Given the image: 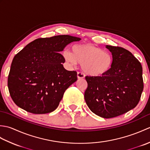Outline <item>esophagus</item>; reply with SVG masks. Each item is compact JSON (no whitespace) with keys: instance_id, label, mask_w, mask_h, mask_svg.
<instances>
[{"instance_id":"esophagus-1","label":"esophagus","mask_w":150,"mask_h":150,"mask_svg":"<svg viewBox=\"0 0 150 150\" xmlns=\"http://www.w3.org/2000/svg\"><path fill=\"white\" fill-rule=\"evenodd\" d=\"M77 77L78 79H82L84 78V75L82 73L78 72L77 75Z\"/></svg>"}]
</instances>
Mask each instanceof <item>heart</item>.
I'll return each mask as SVG.
<instances>
[{
  "mask_svg": "<svg viewBox=\"0 0 150 150\" xmlns=\"http://www.w3.org/2000/svg\"><path fill=\"white\" fill-rule=\"evenodd\" d=\"M63 57L71 65L81 64L86 74L91 77H102L110 71L113 63L111 54L91 44H82L72 47V53L65 50Z\"/></svg>",
  "mask_w": 150,
  "mask_h": 150,
  "instance_id": "heart-1",
  "label": "heart"
}]
</instances>
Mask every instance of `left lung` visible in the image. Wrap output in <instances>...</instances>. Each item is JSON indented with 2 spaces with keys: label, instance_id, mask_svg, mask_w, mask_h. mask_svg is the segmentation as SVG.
I'll list each match as a JSON object with an SVG mask.
<instances>
[{
  "label": "left lung",
  "instance_id": "8db88e82",
  "mask_svg": "<svg viewBox=\"0 0 150 150\" xmlns=\"http://www.w3.org/2000/svg\"><path fill=\"white\" fill-rule=\"evenodd\" d=\"M106 47L112 54V67L102 77H86L88 88L84 98L92 112L109 119L133 109L144 84L142 65L131 52L118 46Z\"/></svg>",
  "mask_w": 150,
  "mask_h": 150
}]
</instances>
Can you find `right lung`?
<instances>
[{
    "label": "right lung",
    "instance_id": "1",
    "mask_svg": "<svg viewBox=\"0 0 150 150\" xmlns=\"http://www.w3.org/2000/svg\"><path fill=\"white\" fill-rule=\"evenodd\" d=\"M79 37L68 35L40 38L16 55L11 65L8 86L17 106L34 114L52 112L64 93L77 80V72L64 68L59 52Z\"/></svg>",
    "mask_w": 150,
    "mask_h": 150
}]
</instances>
